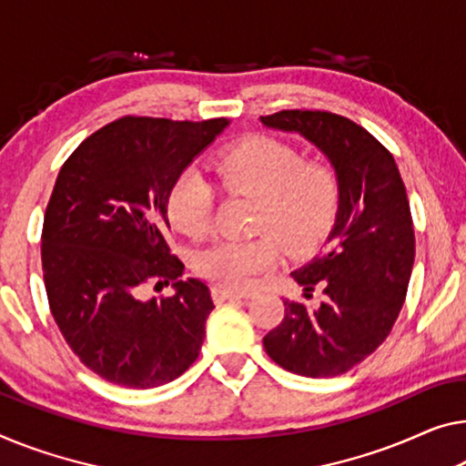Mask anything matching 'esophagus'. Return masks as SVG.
<instances>
[{
  "mask_svg": "<svg viewBox=\"0 0 466 466\" xmlns=\"http://www.w3.org/2000/svg\"><path fill=\"white\" fill-rule=\"evenodd\" d=\"M240 297H245V295L236 293V290H230V289H224V287H215L213 289V299L218 303L228 301V299H240Z\"/></svg>",
  "mask_w": 466,
  "mask_h": 466,
  "instance_id": "1",
  "label": "esophagus"
}]
</instances>
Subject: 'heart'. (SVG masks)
<instances>
[{
	"instance_id": "heart-1",
	"label": "heart",
	"mask_w": 466,
	"mask_h": 466,
	"mask_svg": "<svg viewBox=\"0 0 466 466\" xmlns=\"http://www.w3.org/2000/svg\"><path fill=\"white\" fill-rule=\"evenodd\" d=\"M221 188L257 198L253 240H221L198 257V272L226 289L251 287L255 276L278 266L282 245L305 255L335 226L341 207V177L322 161L276 137L251 136L215 158ZM213 188L198 173H182L171 186L167 213L173 228L190 238H205L213 226Z\"/></svg>"
}]
</instances>
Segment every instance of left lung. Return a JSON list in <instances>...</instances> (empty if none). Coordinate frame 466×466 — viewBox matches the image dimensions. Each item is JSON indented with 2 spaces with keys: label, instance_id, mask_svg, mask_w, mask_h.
I'll return each mask as SVG.
<instances>
[{
  "label": "left lung",
  "instance_id": "1",
  "mask_svg": "<svg viewBox=\"0 0 466 466\" xmlns=\"http://www.w3.org/2000/svg\"><path fill=\"white\" fill-rule=\"evenodd\" d=\"M269 129L299 134L341 177L335 226L295 282L318 308L284 299L282 322L263 337L268 356L309 379L339 377L377 350L406 299L414 263V228L406 186L391 152L345 116L282 110L261 116Z\"/></svg>",
  "mask_w": 466,
  "mask_h": 466
}]
</instances>
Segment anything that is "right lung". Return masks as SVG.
<instances>
[{
  "label": "right lung",
  "instance_id": "1",
  "mask_svg": "<svg viewBox=\"0 0 466 466\" xmlns=\"http://www.w3.org/2000/svg\"><path fill=\"white\" fill-rule=\"evenodd\" d=\"M230 121L123 116L83 140L56 177L41 232L47 301L68 347L108 383H171L198 358L215 308L198 278L179 280L167 198ZM171 298L142 300L146 281Z\"/></svg>",
  "mask_w": 466,
  "mask_h": 466
}]
</instances>
